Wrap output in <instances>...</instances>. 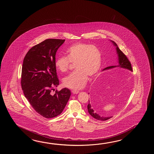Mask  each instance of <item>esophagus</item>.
<instances>
[{
  "label": "esophagus",
  "instance_id": "34e87169",
  "mask_svg": "<svg viewBox=\"0 0 154 154\" xmlns=\"http://www.w3.org/2000/svg\"><path fill=\"white\" fill-rule=\"evenodd\" d=\"M72 93L73 94H78V93H79V91L78 90H72Z\"/></svg>",
  "mask_w": 154,
  "mask_h": 154
}]
</instances>
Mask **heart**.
I'll list each match as a JSON object with an SVG mask.
<instances>
[{
    "instance_id": "b5f03b06",
    "label": "heart",
    "mask_w": 154,
    "mask_h": 154,
    "mask_svg": "<svg viewBox=\"0 0 154 154\" xmlns=\"http://www.w3.org/2000/svg\"><path fill=\"white\" fill-rule=\"evenodd\" d=\"M66 57L56 59L55 66L60 72H65L70 62L75 63V71L64 79L63 84L68 88L78 90L85 86L88 76L94 77L99 72L102 63V54L97 47L84 43H78L70 47Z\"/></svg>"
}]
</instances>
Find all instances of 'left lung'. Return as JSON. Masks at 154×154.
Returning <instances> with one entry per match:
<instances>
[{
  "mask_svg": "<svg viewBox=\"0 0 154 154\" xmlns=\"http://www.w3.org/2000/svg\"><path fill=\"white\" fill-rule=\"evenodd\" d=\"M111 42L113 43V45L116 47V52L117 54V56L118 57V64L117 66H108L105 69H103V70H108V69H112V68H115L116 67H119L121 68H123V69H127L128 70L131 71V72H133L132 70V68H131V65L129 60H128L127 57L118 48L117 45L116 43L113 41H111ZM105 79L103 78H101L97 82V87L96 90L97 92H101L102 90H103V88H104L105 86ZM88 112L89 114L92 117L97 119V120H100V121H106L107 119H109V118H112V117H103V116H100V115L96 113V112H95V111L94 110L93 107H92L91 103H90V100H88Z\"/></svg>",
  "mask_w": 154,
  "mask_h": 154,
  "instance_id": "obj_1",
  "label": "left lung"
}]
</instances>
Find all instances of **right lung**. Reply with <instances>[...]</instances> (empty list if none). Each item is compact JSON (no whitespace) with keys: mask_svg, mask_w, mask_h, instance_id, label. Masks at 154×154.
I'll return each instance as SVG.
<instances>
[{"mask_svg":"<svg viewBox=\"0 0 154 154\" xmlns=\"http://www.w3.org/2000/svg\"><path fill=\"white\" fill-rule=\"evenodd\" d=\"M65 39H47L26 53L22 66L21 84L23 94L33 109L47 118L62 112L71 95L68 88L51 91L59 85L55 66L56 52Z\"/></svg>","mask_w":154,"mask_h":154,"instance_id":"right-lung-1","label":"right lung"}]
</instances>
